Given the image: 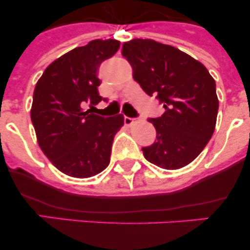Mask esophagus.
I'll return each mask as SVG.
<instances>
[{"instance_id": "34e87169", "label": "esophagus", "mask_w": 250, "mask_h": 250, "mask_svg": "<svg viewBox=\"0 0 250 250\" xmlns=\"http://www.w3.org/2000/svg\"><path fill=\"white\" fill-rule=\"evenodd\" d=\"M134 122H137V120H135V118L127 117V116H125V125H132Z\"/></svg>"}]
</instances>
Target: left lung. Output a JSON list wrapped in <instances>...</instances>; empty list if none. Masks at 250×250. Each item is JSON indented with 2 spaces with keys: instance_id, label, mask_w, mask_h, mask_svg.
<instances>
[{
  "instance_id": "1",
  "label": "left lung",
  "mask_w": 250,
  "mask_h": 250,
  "mask_svg": "<svg viewBox=\"0 0 250 250\" xmlns=\"http://www.w3.org/2000/svg\"><path fill=\"white\" fill-rule=\"evenodd\" d=\"M122 55L144 92L155 94L165 107L161 117L148 120L157 135L152 145L141 148L144 156L163 169L185 167L202 152L215 129V81L202 62L153 40L125 42Z\"/></svg>"
}]
</instances>
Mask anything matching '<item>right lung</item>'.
<instances>
[{
  "instance_id": "obj_1",
  "label": "right lung",
  "mask_w": 250,
  "mask_h": 250,
  "mask_svg": "<svg viewBox=\"0 0 250 250\" xmlns=\"http://www.w3.org/2000/svg\"><path fill=\"white\" fill-rule=\"evenodd\" d=\"M117 40H93L65 53L37 81L31 121L37 143L48 160L72 178H90L110 163L116 133L123 115L104 118L92 113L103 98L98 69L120 48ZM89 104L91 109L83 107Z\"/></svg>"
}]
</instances>
